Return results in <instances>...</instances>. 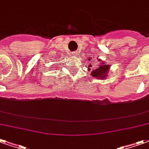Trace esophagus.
I'll use <instances>...</instances> for the list:
<instances>
[{"label": "esophagus", "mask_w": 149, "mask_h": 149, "mask_svg": "<svg viewBox=\"0 0 149 149\" xmlns=\"http://www.w3.org/2000/svg\"><path fill=\"white\" fill-rule=\"evenodd\" d=\"M73 55H77V52H73Z\"/></svg>", "instance_id": "esophagus-1"}]
</instances>
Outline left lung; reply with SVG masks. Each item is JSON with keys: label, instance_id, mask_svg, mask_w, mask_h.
I'll return each mask as SVG.
<instances>
[{"label": "left lung", "instance_id": "1", "mask_svg": "<svg viewBox=\"0 0 149 149\" xmlns=\"http://www.w3.org/2000/svg\"><path fill=\"white\" fill-rule=\"evenodd\" d=\"M89 67H92V65L90 64V66L88 67V70L91 71V69ZM109 67L110 66L109 64H106V63H100L98 64V67H96L95 69H93V70H91V75L96 79H106V76L108 75V73H109Z\"/></svg>", "mask_w": 149, "mask_h": 149}]
</instances>
